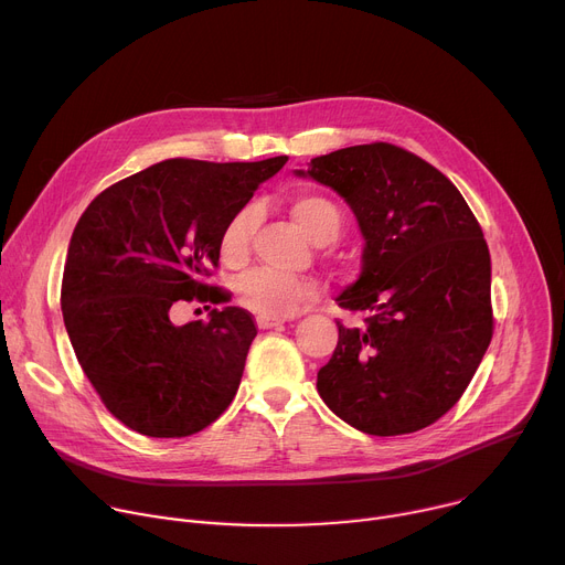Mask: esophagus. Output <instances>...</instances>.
Returning a JSON list of instances; mask_svg holds the SVG:
<instances>
[{
	"label": "esophagus",
	"mask_w": 565,
	"mask_h": 565,
	"mask_svg": "<svg viewBox=\"0 0 565 565\" xmlns=\"http://www.w3.org/2000/svg\"><path fill=\"white\" fill-rule=\"evenodd\" d=\"M284 324V319H277V317H257V327L268 331V329H277Z\"/></svg>",
	"instance_id": "34e87169"
}]
</instances>
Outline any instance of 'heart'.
<instances>
[{"instance_id":"obj_1","label":"heart","mask_w":565,"mask_h":565,"mask_svg":"<svg viewBox=\"0 0 565 565\" xmlns=\"http://www.w3.org/2000/svg\"><path fill=\"white\" fill-rule=\"evenodd\" d=\"M295 223L315 241L331 244L342 227L338 205L321 194H301L290 205ZM259 212L255 205L241 207L225 225L221 236V257L227 264H244L250 255L253 236L257 232ZM319 288L312 279L288 277L275 270H253L236 281L238 303L257 312L259 317H290L303 303L317 297Z\"/></svg>"}]
</instances>
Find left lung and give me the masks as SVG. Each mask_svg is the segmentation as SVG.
<instances>
[{"label": "left lung", "instance_id": "1", "mask_svg": "<svg viewBox=\"0 0 565 565\" xmlns=\"http://www.w3.org/2000/svg\"><path fill=\"white\" fill-rule=\"evenodd\" d=\"M297 177L333 188L366 241L360 279L335 299L364 312V327L338 321V347L317 373L321 399L371 436L434 425L494 333L490 250L473 212L443 172L391 142L317 156Z\"/></svg>", "mask_w": 565, "mask_h": 565}]
</instances>
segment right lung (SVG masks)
Instances as JSON below:
<instances>
[{
	"instance_id": "1",
	"label": "right lung",
	"mask_w": 565,
	"mask_h": 565,
	"mask_svg": "<svg viewBox=\"0 0 565 565\" xmlns=\"http://www.w3.org/2000/svg\"><path fill=\"white\" fill-rule=\"evenodd\" d=\"M286 160L170 158L114 183L79 216L62 277L64 327L103 405L125 427L183 438L230 407L255 317L225 306L177 327L170 310L227 301L223 288L203 281L218 266L223 230Z\"/></svg>"
}]
</instances>
